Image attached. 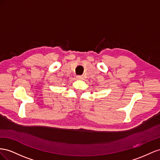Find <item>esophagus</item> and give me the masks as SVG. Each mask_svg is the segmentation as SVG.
Wrapping results in <instances>:
<instances>
[{"instance_id": "1", "label": "esophagus", "mask_w": 160, "mask_h": 160, "mask_svg": "<svg viewBox=\"0 0 160 160\" xmlns=\"http://www.w3.org/2000/svg\"><path fill=\"white\" fill-rule=\"evenodd\" d=\"M76 78H77V79H78V80H82L83 79L82 76H77Z\"/></svg>"}]
</instances>
